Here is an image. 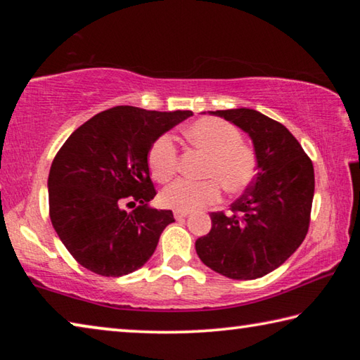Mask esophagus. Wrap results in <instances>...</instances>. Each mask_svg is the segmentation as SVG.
Here are the masks:
<instances>
[{
  "label": "esophagus",
  "mask_w": 360,
  "mask_h": 360,
  "mask_svg": "<svg viewBox=\"0 0 360 360\" xmlns=\"http://www.w3.org/2000/svg\"><path fill=\"white\" fill-rule=\"evenodd\" d=\"M173 214H174V219H176V221H179V219H184V217H187V216H188V212H187V211H174Z\"/></svg>",
  "instance_id": "esophagus-1"
}]
</instances>
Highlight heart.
<instances>
[{"mask_svg":"<svg viewBox=\"0 0 360 360\" xmlns=\"http://www.w3.org/2000/svg\"><path fill=\"white\" fill-rule=\"evenodd\" d=\"M195 149L208 155L203 169L205 181L178 179L165 187L160 202L176 211H195L214 205L222 197V187L230 193L245 192L257 174V154L243 141L241 131L217 117H202L182 130ZM179 152L169 135L158 136L148 152V165L154 179L167 182L174 176Z\"/></svg>","mask_w":360,"mask_h":360,"instance_id":"1","label":"heart"}]
</instances>
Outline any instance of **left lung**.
<instances>
[{"label":"left lung","mask_w":360,"mask_h":360,"mask_svg":"<svg viewBox=\"0 0 360 360\" xmlns=\"http://www.w3.org/2000/svg\"><path fill=\"white\" fill-rule=\"evenodd\" d=\"M252 138L259 167L252 184L230 206L211 212L212 229L195 241L206 266L231 279H255L283 265L308 233L314 168L283 124L254 109L212 112Z\"/></svg>","instance_id":"1"}]
</instances>
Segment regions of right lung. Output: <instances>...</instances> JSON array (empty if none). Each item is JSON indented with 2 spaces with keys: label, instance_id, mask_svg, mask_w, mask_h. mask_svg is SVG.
I'll use <instances>...</instances> for the list:
<instances>
[{
  "label": "right lung",
  "instance_id": "add662e5",
  "mask_svg": "<svg viewBox=\"0 0 360 360\" xmlns=\"http://www.w3.org/2000/svg\"><path fill=\"white\" fill-rule=\"evenodd\" d=\"M192 111L158 112L115 106L71 133L49 173V216L79 265L100 276H124L154 254L172 211L149 208L152 143ZM133 207L125 212L123 206Z\"/></svg>",
  "mask_w": 360,
  "mask_h": 360
}]
</instances>
